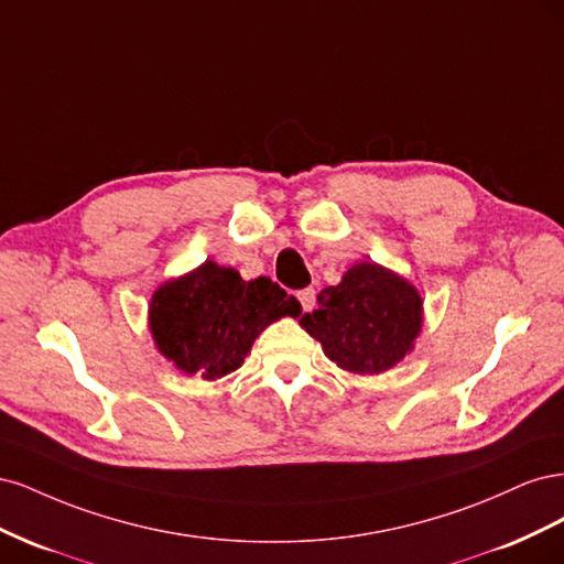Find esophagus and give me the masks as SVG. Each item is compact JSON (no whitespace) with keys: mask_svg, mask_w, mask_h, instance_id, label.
Wrapping results in <instances>:
<instances>
[{"mask_svg":"<svg viewBox=\"0 0 564 564\" xmlns=\"http://www.w3.org/2000/svg\"><path fill=\"white\" fill-rule=\"evenodd\" d=\"M296 299H299L303 311H313V305H315V289H313V286L301 289V292H296Z\"/></svg>","mask_w":564,"mask_h":564,"instance_id":"1","label":"esophagus"}]
</instances>
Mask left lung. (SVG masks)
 Listing matches in <instances>:
<instances>
[{
	"instance_id": "left-lung-1",
	"label": "left lung",
	"mask_w": 564,
	"mask_h": 564,
	"mask_svg": "<svg viewBox=\"0 0 564 564\" xmlns=\"http://www.w3.org/2000/svg\"><path fill=\"white\" fill-rule=\"evenodd\" d=\"M414 284L377 263L352 265L336 286L322 289L301 327L324 355L352 373H381L412 352L423 324Z\"/></svg>"
}]
</instances>
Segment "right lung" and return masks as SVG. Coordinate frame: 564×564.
Returning <instances> with one entry per match:
<instances>
[{"instance_id":"right-lung-1","label":"right lung","mask_w":564,"mask_h":564,"mask_svg":"<svg viewBox=\"0 0 564 564\" xmlns=\"http://www.w3.org/2000/svg\"><path fill=\"white\" fill-rule=\"evenodd\" d=\"M301 305L270 278L245 282L232 268L204 261L164 282L150 301V332L158 350L183 373L214 381L242 367L253 340Z\"/></svg>"}]
</instances>
